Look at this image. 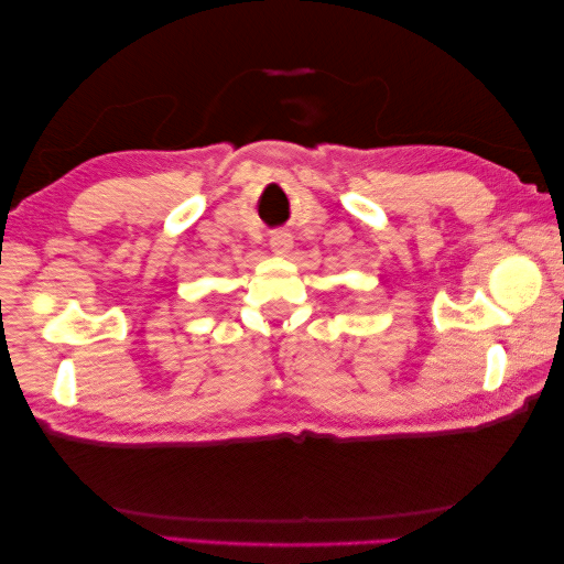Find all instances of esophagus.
Masks as SVG:
<instances>
[{
  "mask_svg": "<svg viewBox=\"0 0 564 564\" xmlns=\"http://www.w3.org/2000/svg\"><path fill=\"white\" fill-rule=\"evenodd\" d=\"M291 247H293L291 232H273L271 235V249L275 251V254H281V257L289 254Z\"/></svg>",
  "mask_w": 564,
  "mask_h": 564,
  "instance_id": "esophagus-1",
  "label": "esophagus"
}]
</instances>
